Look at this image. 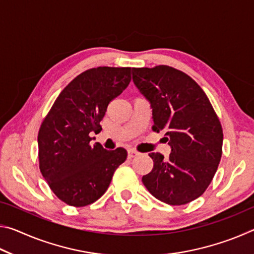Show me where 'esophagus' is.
Listing matches in <instances>:
<instances>
[{
  "instance_id": "1",
  "label": "esophagus",
  "mask_w": 254,
  "mask_h": 254,
  "mask_svg": "<svg viewBox=\"0 0 254 254\" xmlns=\"http://www.w3.org/2000/svg\"><path fill=\"white\" fill-rule=\"evenodd\" d=\"M136 156H139V152L135 151V150L130 149V150H128V151H127V158H128V159H132V158H134V157H136Z\"/></svg>"
}]
</instances>
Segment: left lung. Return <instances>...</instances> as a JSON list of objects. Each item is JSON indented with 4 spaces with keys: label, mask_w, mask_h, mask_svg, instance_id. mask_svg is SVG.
I'll return each mask as SVG.
<instances>
[{
    "label": "left lung",
    "mask_w": 254,
    "mask_h": 254,
    "mask_svg": "<svg viewBox=\"0 0 254 254\" xmlns=\"http://www.w3.org/2000/svg\"><path fill=\"white\" fill-rule=\"evenodd\" d=\"M132 78L152 109V130L165 131L171 148L167 159L149 154L153 168L142 177L143 185L169 205L198 198L222 157V126L208 97L194 79L169 66L132 68Z\"/></svg>",
    "instance_id": "8db88e82"
}]
</instances>
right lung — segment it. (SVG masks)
Segmentation results:
<instances>
[{"label":"right lung","mask_w":254,"mask_h":254,"mask_svg":"<svg viewBox=\"0 0 254 254\" xmlns=\"http://www.w3.org/2000/svg\"><path fill=\"white\" fill-rule=\"evenodd\" d=\"M130 81V67H97L81 72L63 89L41 123L39 168L64 203L83 207L96 201L126 161V149L91 144L89 134L101 132L107 105Z\"/></svg>","instance_id":"obj_1"}]
</instances>
